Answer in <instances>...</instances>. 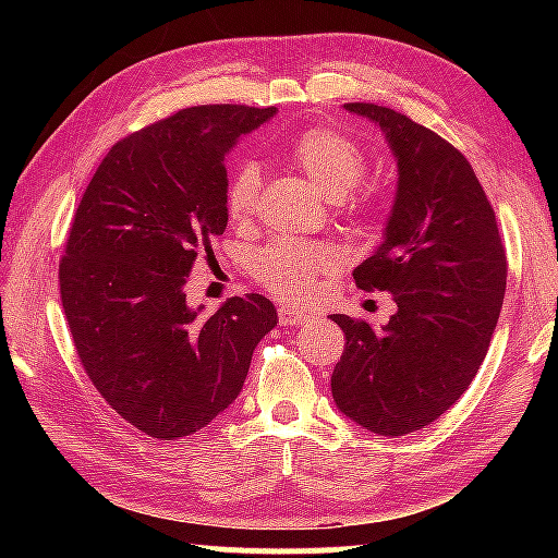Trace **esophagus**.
<instances>
[{
    "instance_id": "obj_1",
    "label": "esophagus",
    "mask_w": 558,
    "mask_h": 558,
    "mask_svg": "<svg viewBox=\"0 0 558 558\" xmlns=\"http://www.w3.org/2000/svg\"><path fill=\"white\" fill-rule=\"evenodd\" d=\"M278 319L280 325H290V327H300L310 323L307 313H300V310H290V307H280L278 310Z\"/></svg>"
}]
</instances>
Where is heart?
<instances>
[{
    "label": "heart",
    "mask_w": 558,
    "mask_h": 558,
    "mask_svg": "<svg viewBox=\"0 0 558 558\" xmlns=\"http://www.w3.org/2000/svg\"><path fill=\"white\" fill-rule=\"evenodd\" d=\"M286 155L302 174L310 179L325 199H344L362 182L369 167L366 153L352 137L332 128H313L300 132L288 145ZM260 194V169L253 162H243L233 169L226 184V214L233 223H248L256 214ZM354 211H364L362 202L349 204ZM339 256L327 243H305L282 239L260 248L253 256V276L270 292L288 302L313 300L323 278L335 272Z\"/></svg>",
    "instance_id": "b5f03b06"
}]
</instances>
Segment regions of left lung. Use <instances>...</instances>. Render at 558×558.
<instances>
[{
	"instance_id": "8db88e82",
	"label": "left lung",
	"mask_w": 558,
	"mask_h": 558,
	"mask_svg": "<svg viewBox=\"0 0 558 558\" xmlns=\"http://www.w3.org/2000/svg\"><path fill=\"white\" fill-rule=\"evenodd\" d=\"M344 110L381 128L399 167L384 241L354 268L359 288L389 290L399 310L379 329L332 315L347 337L332 396L349 421L396 438L436 421L475 379L502 310L507 256L456 147L391 108Z\"/></svg>"
}]
</instances>
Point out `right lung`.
Masks as SVG:
<instances>
[{
  "mask_svg": "<svg viewBox=\"0 0 558 558\" xmlns=\"http://www.w3.org/2000/svg\"><path fill=\"white\" fill-rule=\"evenodd\" d=\"M276 108L196 106L110 147L75 209L59 286L88 379L145 436L177 440L229 409L278 325L248 292L186 305L196 258L229 223L226 155Z\"/></svg>",
  "mask_w": 558,
  "mask_h": 558,
  "instance_id": "1",
  "label": "right lung"
}]
</instances>
